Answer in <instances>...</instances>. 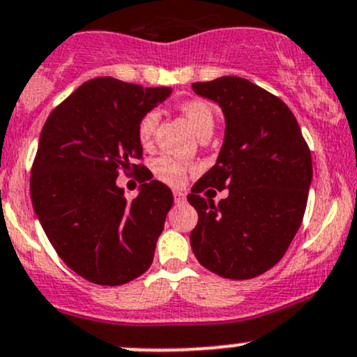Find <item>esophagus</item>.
Listing matches in <instances>:
<instances>
[{
  "label": "esophagus",
  "instance_id": "34e87169",
  "mask_svg": "<svg viewBox=\"0 0 357 357\" xmlns=\"http://www.w3.org/2000/svg\"><path fill=\"white\" fill-rule=\"evenodd\" d=\"M172 193H174V202H176V204H185V202H186V195L183 193V191L174 190V191H172Z\"/></svg>",
  "mask_w": 357,
  "mask_h": 357
}]
</instances>
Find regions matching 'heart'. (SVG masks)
I'll return each instance as SVG.
<instances>
[{
    "label": "heart",
    "mask_w": 357,
    "mask_h": 357,
    "mask_svg": "<svg viewBox=\"0 0 357 357\" xmlns=\"http://www.w3.org/2000/svg\"><path fill=\"white\" fill-rule=\"evenodd\" d=\"M185 118L188 119L191 128L200 135L212 133L213 125H215V116H213L212 106L207 102V100L202 99H190L186 102H183L179 106ZM157 125H159V114L155 111L145 112L144 116L138 121L137 135L138 140L144 147H150L153 142V137H155ZM153 174L160 179V181L167 183V185L179 186L186 181L188 178V172L193 171V166H190L185 160L178 159V157L172 155H160L153 160L152 164Z\"/></svg>",
    "instance_id": "obj_1"
}]
</instances>
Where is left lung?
<instances>
[{"label": "left lung", "instance_id": "left-lung-1", "mask_svg": "<svg viewBox=\"0 0 357 357\" xmlns=\"http://www.w3.org/2000/svg\"><path fill=\"white\" fill-rule=\"evenodd\" d=\"M226 118L215 166L193 185L198 212L190 243L197 260L224 279L245 280L272 268L294 239L313 179L311 152L291 109L246 78L197 82ZM229 195L219 204L217 190Z\"/></svg>", "mask_w": 357, "mask_h": 357}]
</instances>
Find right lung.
<instances>
[{
  "label": "right lung",
  "mask_w": 357,
  "mask_h": 357,
  "mask_svg": "<svg viewBox=\"0 0 357 357\" xmlns=\"http://www.w3.org/2000/svg\"><path fill=\"white\" fill-rule=\"evenodd\" d=\"M169 87H142L111 77L80 85L47 118L32 164L30 197L56 253L99 286H121L147 272L172 207L160 181L140 186L128 202L119 171L149 169L137 128L145 112L166 100Z\"/></svg>",
  "instance_id": "obj_1"
}]
</instances>
